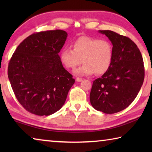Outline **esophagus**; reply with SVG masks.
<instances>
[{
	"mask_svg": "<svg viewBox=\"0 0 152 152\" xmlns=\"http://www.w3.org/2000/svg\"><path fill=\"white\" fill-rule=\"evenodd\" d=\"M82 80V79L80 78H76V81L77 82H81Z\"/></svg>",
	"mask_w": 152,
	"mask_h": 152,
	"instance_id": "esophagus-1",
	"label": "esophagus"
}]
</instances>
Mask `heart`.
Returning <instances> with one entry per match:
<instances>
[{
	"mask_svg": "<svg viewBox=\"0 0 152 152\" xmlns=\"http://www.w3.org/2000/svg\"><path fill=\"white\" fill-rule=\"evenodd\" d=\"M113 60V48L107 40L82 36L73 43V50L65 48L60 53V60L67 69L75 70L78 76L101 75L109 70Z\"/></svg>",
	"mask_w": 152,
	"mask_h": 152,
	"instance_id": "obj_1",
	"label": "heart"
}]
</instances>
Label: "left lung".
<instances>
[{
	"label": "left lung",
	"mask_w": 152,
	"mask_h": 152,
	"mask_svg": "<svg viewBox=\"0 0 152 152\" xmlns=\"http://www.w3.org/2000/svg\"><path fill=\"white\" fill-rule=\"evenodd\" d=\"M113 44L110 68L93 81L90 101L95 109L113 114L132 104L142 86L145 70L142 56L137 45L124 35L113 31H99Z\"/></svg>",
	"instance_id": "8db88e82"
}]
</instances>
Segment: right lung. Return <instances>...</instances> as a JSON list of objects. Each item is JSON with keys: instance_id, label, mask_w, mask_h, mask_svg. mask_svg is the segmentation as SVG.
I'll return each instance as SVG.
<instances>
[{"instance_id": "1", "label": "right lung", "mask_w": 152, "mask_h": 152, "mask_svg": "<svg viewBox=\"0 0 152 152\" xmlns=\"http://www.w3.org/2000/svg\"><path fill=\"white\" fill-rule=\"evenodd\" d=\"M68 34L56 29L33 33L18 45L8 66V77L19 103L39 116L60 110L75 80L58 55Z\"/></svg>"}]
</instances>
